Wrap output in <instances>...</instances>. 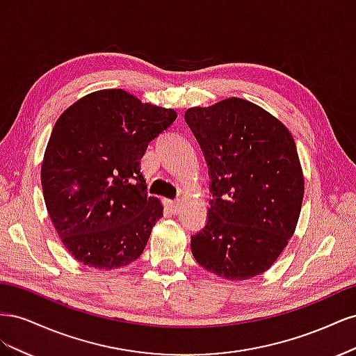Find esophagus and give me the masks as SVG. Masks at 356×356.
I'll use <instances>...</instances> for the list:
<instances>
[{
  "label": "esophagus",
  "mask_w": 356,
  "mask_h": 356,
  "mask_svg": "<svg viewBox=\"0 0 356 356\" xmlns=\"http://www.w3.org/2000/svg\"><path fill=\"white\" fill-rule=\"evenodd\" d=\"M168 207L169 209L174 212V213H178L179 209H181V200L177 199V200H168Z\"/></svg>",
  "instance_id": "1"
}]
</instances>
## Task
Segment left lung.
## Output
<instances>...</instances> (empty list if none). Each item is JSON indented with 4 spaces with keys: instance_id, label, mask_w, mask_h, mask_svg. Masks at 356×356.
I'll return each instance as SVG.
<instances>
[{
    "instance_id": "left-lung-1",
    "label": "left lung",
    "mask_w": 356,
    "mask_h": 356,
    "mask_svg": "<svg viewBox=\"0 0 356 356\" xmlns=\"http://www.w3.org/2000/svg\"><path fill=\"white\" fill-rule=\"evenodd\" d=\"M186 122L209 172L208 221L191 236L196 261L213 275H261L294 234L305 179L293 135L261 106L229 98L188 108Z\"/></svg>"
}]
</instances>
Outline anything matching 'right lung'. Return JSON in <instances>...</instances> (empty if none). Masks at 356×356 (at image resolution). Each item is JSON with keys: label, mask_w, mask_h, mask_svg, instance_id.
Wrapping results in <instances>:
<instances>
[{"label": "right lung", "mask_w": 356, "mask_h": 356, "mask_svg": "<svg viewBox=\"0 0 356 356\" xmlns=\"http://www.w3.org/2000/svg\"><path fill=\"white\" fill-rule=\"evenodd\" d=\"M177 113L122 89L84 96L53 127L41 166L50 220L68 252L95 268H118L143 254L163 217L148 196L141 159Z\"/></svg>", "instance_id": "obj_1"}]
</instances>
